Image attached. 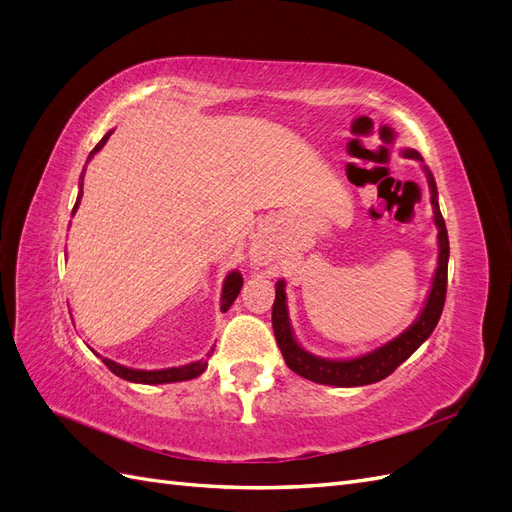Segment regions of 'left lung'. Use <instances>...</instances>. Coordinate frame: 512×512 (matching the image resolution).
Returning a JSON list of instances; mask_svg holds the SVG:
<instances>
[{"mask_svg": "<svg viewBox=\"0 0 512 512\" xmlns=\"http://www.w3.org/2000/svg\"><path fill=\"white\" fill-rule=\"evenodd\" d=\"M408 158H414L418 162H423L421 153L408 149L406 151ZM427 170V179H429V188H431V205H433V220L438 224V243H440V256H438V269L436 277H433V286L429 292L427 305L421 312V318H418L412 327L395 337L391 344H386L374 352H369L365 356H359V359H350V361H327V359H318V356L305 352L297 342H294L290 324H288V314H286V292H284V282H277L275 286V301H273V333L277 339V346L282 350V356L286 365L294 371L312 382L320 384H333V386H363V384H374L378 380H384L386 376H391L393 371L404 363L408 356L421 346L425 339L431 335V331L436 329V324L442 316L444 301H446V273H448V232L446 224L440 213L438 205V190H436V181H433L429 168Z\"/></svg>", "mask_w": 512, "mask_h": 512, "instance_id": "obj_1", "label": "left lung"}]
</instances>
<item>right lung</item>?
I'll return each instance as SVG.
<instances>
[{"mask_svg": "<svg viewBox=\"0 0 512 512\" xmlns=\"http://www.w3.org/2000/svg\"><path fill=\"white\" fill-rule=\"evenodd\" d=\"M111 136V132H108L102 141L94 147V151L89 153V158L94 156L96 151L102 149V145L106 143V138ZM83 194H79V198H76V205L72 209V213L76 211V207H79V200H81ZM241 286H243V277L239 271H232L226 282H224V290H222V312H226V309L232 305V301L237 299V294L241 292ZM104 365L113 371L115 376L123 378V380H130V382H141V384H166V382H181V380H192L196 376L203 374V371L207 369V361H196V363H190V365H183V367H170V369H158V371H143V369H128V367H121L113 361L108 359H102Z\"/></svg>", "mask_w": 512, "mask_h": 512, "instance_id": "obj_1", "label": "right lung"}]
</instances>
